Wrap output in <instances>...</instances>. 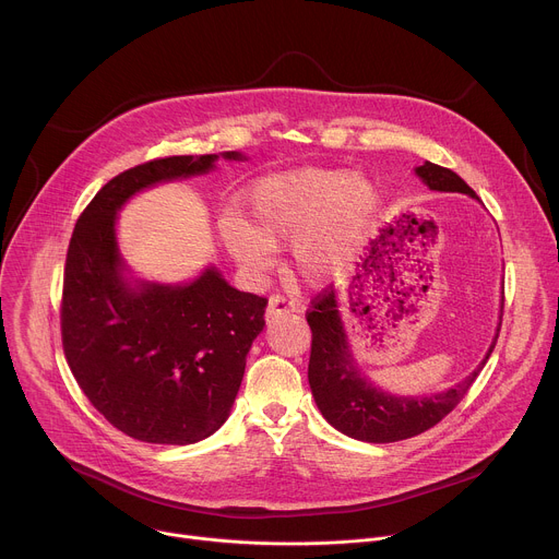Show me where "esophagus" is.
I'll list each match as a JSON object with an SVG mask.
<instances>
[{
    "mask_svg": "<svg viewBox=\"0 0 559 559\" xmlns=\"http://www.w3.org/2000/svg\"><path fill=\"white\" fill-rule=\"evenodd\" d=\"M289 311H298V305L294 302V300H287L285 296H270V300H267V311H265V316H267V321H272V318H276V316H281V313H289Z\"/></svg>",
    "mask_w": 559,
    "mask_h": 559,
    "instance_id": "esophagus-1",
    "label": "esophagus"
}]
</instances>
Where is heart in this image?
I'll list each match as a JSON object with an SVG mask.
<instances>
[{
	"label": "heart",
	"instance_id": "b5f03b06",
	"mask_svg": "<svg viewBox=\"0 0 559 559\" xmlns=\"http://www.w3.org/2000/svg\"><path fill=\"white\" fill-rule=\"evenodd\" d=\"M378 210L380 190L371 179L305 168L254 183L243 197V218H223L221 236L250 276H263L274 265V248L292 243L294 270L309 283H330L356 263Z\"/></svg>",
	"mask_w": 559,
	"mask_h": 559
}]
</instances>
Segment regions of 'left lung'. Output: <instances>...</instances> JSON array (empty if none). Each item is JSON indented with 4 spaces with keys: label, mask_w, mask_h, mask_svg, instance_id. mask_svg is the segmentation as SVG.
Masks as SVG:
<instances>
[{
    "label": "left lung",
    "mask_w": 559,
    "mask_h": 559,
    "mask_svg": "<svg viewBox=\"0 0 559 559\" xmlns=\"http://www.w3.org/2000/svg\"><path fill=\"white\" fill-rule=\"evenodd\" d=\"M416 177L433 192H460L480 201L453 170L431 162L418 166ZM307 323L311 328L307 378L316 407L341 433L354 440L382 444L414 438L438 425L455 409L477 373L487 365L500 334L502 316L483 362L455 386L431 395H397L384 391L360 371L345 330L338 292L330 289L323 296H318L313 300V309L307 313Z\"/></svg>",
    "instance_id": "left-lung-1"
}]
</instances>
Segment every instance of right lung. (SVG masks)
<instances>
[{"mask_svg":"<svg viewBox=\"0 0 559 559\" xmlns=\"http://www.w3.org/2000/svg\"><path fill=\"white\" fill-rule=\"evenodd\" d=\"M241 152L156 158L108 181L79 216L63 272L61 338L74 380L104 418L152 444H194L227 420L263 332L267 300L216 265L188 283L136 278L117 218L139 192L207 175Z\"/></svg>","mask_w":559,"mask_h":559,"instance_id":"add662e5","label":"right lung"}]
</instances>
